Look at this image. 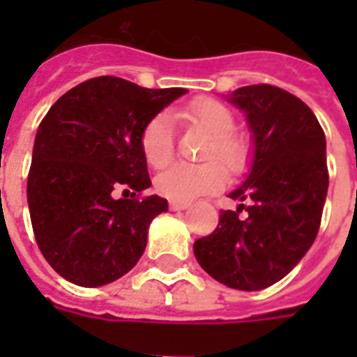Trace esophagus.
Instances as JSON below:
<instances>
[{
	"label": "esophagus",
	"mask_w": 357,
	"mask_h": 357,
	"mask_svg": "<svg viewBox=\"0 0 357 357\" xmlns=\"http://www.w3.org/2000/svg\"><path fill=\"white\" fill-rule=\"evenodd\" d=\"M189 202L185 201H170V210H185Z\"/></svg>",
	"instance_id": "obj_1"
}]
</instances>
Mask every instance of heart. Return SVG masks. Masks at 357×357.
I'll return each instance as SVG.
<instances>
[{
  "label": "heart",
  "mask_w": 357,
  "mask_h": 357,
  "mask_svg": "<svg viewBox=\"0 0 357 357\" xmlns=\"http://www.w3.org/2000/svg\"><path fill=\"white\" fill-rule=\"evenodd\" d=\"M181 116L210 133L204 145L202 164H176L156 178V191L174 201H189L199 195L224 187L225 165L231 174H243L250 162V143L245 135L233 132L237 120L231 109L216 99H195ZM141 153L151 168L162 170L174 158V130L168 112H158L143 126L139 135ZM220 160L223 167L217 162Z\"/></svg>",
  "instance_id": "obj_1"
}]
</instances>
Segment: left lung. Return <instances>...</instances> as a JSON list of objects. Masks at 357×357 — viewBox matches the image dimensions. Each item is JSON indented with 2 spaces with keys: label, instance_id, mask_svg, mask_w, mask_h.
<instances>
[{
  "label": "left lung",
  "instance_id": "obj_1",
  "mask_svg": "<svg viewBox=\"0 0 357 357\" xmlns=\"http://www.w3.org/2000/svg\"><path fill=\"white\" fill-rule=\"evenodd\" d=\"M231 102L247 112L255 133L252 170L229 195L248 206L224 210L193 252L225 287L260 291L283 279L319 231L329 187L325 133L306 102L277 86L235 89Z\"/></svg>",
  "mask_w": 357,
  "mask_h": 357
}]
</instances>
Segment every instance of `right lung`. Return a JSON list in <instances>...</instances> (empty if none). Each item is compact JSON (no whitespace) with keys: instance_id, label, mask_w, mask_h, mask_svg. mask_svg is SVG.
Segmentation results:
<instances>
[{"instance_id":"right-lung-1","label":"right lung","mask_w":357,"mask_h":357,"mask_svg":"<svg viewBox=\"0 0 357 357\" xmlns=\"http://www.w3.org/2000/svg\"><path fill=\"white\" fill-rule=\"evenodd\" d=\"M183 93L99 76L59 97L40 122L28 208L43 258L66 281L101 287L141 258L151 220L168 210L166 199L143 195L151 178L141 130ZM120 186L125 199H114Z\"/></svg>"}]
</instances>
